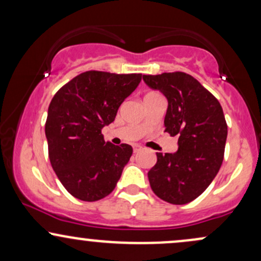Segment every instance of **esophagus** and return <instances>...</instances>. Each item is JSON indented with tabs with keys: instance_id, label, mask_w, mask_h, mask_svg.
<instances>
[{
	"instance_id": "34e87169",
	"label": "esophagus",
	"mask_w": 261,
	"mask_h": 261,
	"mask_svg": "<svg viewBox=\"0 0 261 261\" xmlns=\"http://www.w3.org/2000/svg\"><path fill=\"white\" fill-rule=\"evenodd\" d=\"M141 149H142V147H141V146H139V145L134 146V153H137V152H140Z\"/></svg>"
}]
</instances>
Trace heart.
Masks as SVG:
<instances>
[{
    "label": "heart",
    "instance_id": "1",
    "mask_svg": "<svg viewBox=\"0 0 261 261\" xmlns=\"http://www.w3.org/2000/svg\"><path fill=\"white\" fill-rule=\"evenodd\" d=\"M155 94H157V93H148V94L146 95V97H148V95H155Z\"/></svg>",
    "mask_w": 261,
    "mask_h": 261
}]
</instances>
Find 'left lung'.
I'll list each match as a JSON object with an SVG mask.
<instances>
[{"instance_id":"obj_1","label":"left lung","mask_w":261,"mask_h":261,"mask_svg":"<svg viewBox=\"0 0 261 261\" xmlns=\"http://www.w3.org/2000/svg\"><path fill=\"white\" fill-rule=\"evenodd\" d=\"M142 79L167 98L164 131L179 137L175 153H157V163L148 172L149 185L160 199L184 205L201 195L221 168L227 140L222 107L188 73L143 74Z\"/></svg>"}]
</instances>
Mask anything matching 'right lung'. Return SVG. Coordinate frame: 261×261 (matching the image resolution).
<instances>
[{"label":"right lung","mask_w":261,"mask_h":261,"mask_svg":"<svg viewBox=\"0 0 261 261\" xmlns=\"http://www.w3.org/2000/svg\"><path fill=\"white\" fill-rule=\"evenodd\" d=\"M141 77L87 71L54 95L45 124L50 163L76 199L98 201L115 189L133 147L106 142L101 128L114 121Z\"/></svg>","instance_id":"1"}]
</instances>
